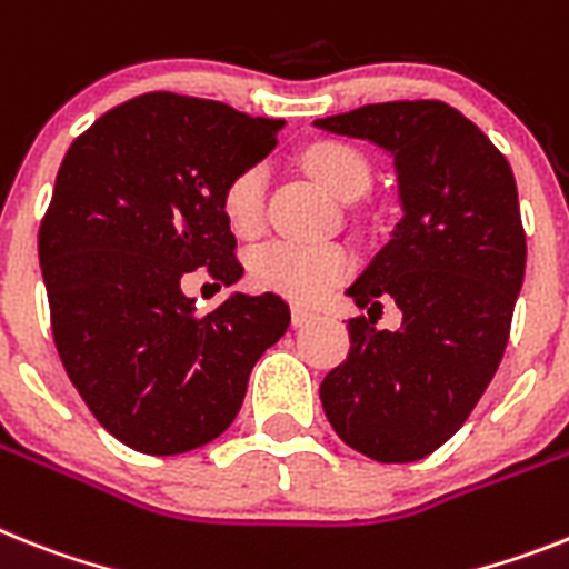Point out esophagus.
Wrapping results in <instances>:
<instances>
[{"instance_id": "esophagus-1", "label": "esophagus", "mask_w": 569, "mask_h": 569, "mask_svg": "<svg viewBox=\"0 0 569 569\" xmlns=\"http://www.w3.org/2000/svg\"><path fill=\"white\" fill-rule=\"evenodd\" d=\"M312 318H315L312 309H307V307H292V327H307V323L312 321Z\"/></svg>"}]
</instances>
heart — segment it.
I'll use <instances>...</instances> for the list:
<instances>
[{"instance_id":"obj_1","label":"heart","mask_w":569,"mask_h":569,"mask_svg":"<svg viewBox=\"0 0 569 569\" xmlns=\"http://www.w3.org/2000/svg\"><path fill=\"white\" fill-rule=\"evenodd\" d=\"M303 164L323 190L352 202L370 188V164L356 147L343 141H318L303 152ZM266 164H248L222 190V213L228 226L240 237H254L266 213ZM347 248L336 242H266L248 260V274L257 289L277 292L283 298L318 300L329 286L350 271Z\"/></svg>"}]
</instances>
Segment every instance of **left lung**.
Masks as SVG:
<instances>
[{
  "instance_id": "1",
  "label": "left lung",
  "mask_w": 569,
  "mask_h": 569,
  "mask_svg": "<svg viewBox=\"0 0 569 569\" xmlns=\"http://www.w3.org/2000/svg\"><path fill=\"white\" fill-rule=\"evenodd\" d=\"M393 156L402 219L347 289L350 352L321 381L329 425L379 462L437 451L469 419L503 358L527 269L518 188L503 152L442 100H393L318 118ZM397 300L403 327L376 330Z\"/></svg>"
}]
</instances>
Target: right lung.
I'll return each instance as SVG.
<instances>
[{"label": "right lung", "instance_id": "obj_1", "mask_svg": "<svg viewBox=\"0 0 569 569\" xmlns=\"http://www.w3.org/2000/svg\"><path fill=\"white\" fill-rule=\"evenodd\" d=\"M283 121L150 92L74 138L40 226L51 332L71 385L123 446L170 457L240 413L257 358L289 329L277 295L196 315L184 277H242L222 190L274 150Z\"/></svg>", "mask_w": 569, "mask_h": 569}]
</instances>
